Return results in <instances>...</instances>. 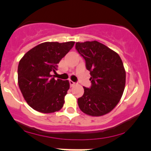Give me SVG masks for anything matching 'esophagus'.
Wrapping results in <instances>:
<instances>
[{"label": "esophagus", "mask_w": 151, "mask_h": 151, "mask_svg": "<svg viewBox=\"0 0 151 151\" xmlns=\"http://www.w3.org/2000/svg\"><path fill=\"white\" fill-rule=\"evenodd\" d=\"M69 84H70V86H71V87H72V86H74V85H75L76 83H74V82L71 81V80H69Z\"/></svg>", "instance_id": "34e87169"}]
</instances>
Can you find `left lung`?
Segmentation results:
<instances>
[{
  "label": "left lung",
  "mask_w": 151,
  "mask_h": 151,
  "mask_svg": "<svg viewBox=\"0 0 151 151\" xmlns=\"http://www.w3.org/2000/svg\"><path fill=\"white\" fill-rule=\"evenodd\" d=\"M75 49L84 58L91 74V86L84 88L78 99L80 109L87 115L101 116L115 108L123 95L126 71L118 53L100 42H77Z\"/></svg>",
  "instance_id": "1"
}]
</instances>
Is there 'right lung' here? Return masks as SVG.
I'll use <instances>...</instances> for the list:
<instances>
[{
  "label": "right lung",
  "instance_id": "1",
  "mask_svg": "<svg viewBox=\"0 0 151 151\" xmlns=\"http://www.w3.org/2000/svg\"><path fill=\"white\" fill-rule=\"evenodd\" d=\"M74 45V42H45L29 50L19 60L18 85L33 109L51 113L63 107L69 83L56 79L55 74L60 60Z\"/></svg>",
  "mask_w": 151,
  "mask_h": 151
}]
</instances>
